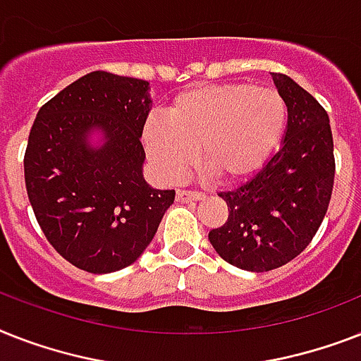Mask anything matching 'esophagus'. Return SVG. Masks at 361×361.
<instances>
[{"label":"esophagus","instance_id":"34e87169","mask_svg":"<svg viewBox=\"0 0 361 361\" xmlns=\"http://www.w3.org/2000/svg\"><path fill=\"white\" fill-rule=\"evenodd\" d=\"M204 195L202 192H196V190H187V189H178L176 190V200L178 202H195L202 200Z\"/></svg>","mask_w":361,"mask_h":361}]
</instances>
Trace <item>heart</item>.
<instances>
[{"label":"heart","mask_w":361,"mask_h":361,"mask_svg":"<svg viewBox=\"0 0 361 361\" xmlns=\"http://www.w3.org/2000/svg\"><path fill=\"white\" fill-rule=\"evenodd\" d=\"M287 128V104L274 89L216 83L183 90L142 131L146 152L169 180L196 159L219 181L231 183L259 171Z\"/></svg>","instance_id":"obj_1"}]
</instances>
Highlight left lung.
Here are the masks:
<instances>
[{
    "mask_svg": "<svg viewBox=\"0 0 361 361\" xmlns=\"http://www.w3.org/2000/svg\"><path fill=\"white\" fill-rule=\"evenodd\" d=\"M287 104L282 148L237 189L219 192L228 219L209 231L216 254L243 271L286 265L312 243L332 198L336 159L324 107L286 74H272Z\"/></svg>",
    "mask_w": 361,
    "mask_h": 361,
    "instance_id": "left-lung-1",
    "label": "left lung"
}]
</instances>
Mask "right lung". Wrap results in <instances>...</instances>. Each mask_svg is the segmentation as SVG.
<instances>
[{
	"instance_id": "right-lung-1",
	"label": "right lung",
	"mask_w": 361,
	"mask_h": 361,
	"mask_svg": "<svg viewBox=\"0 0 361 361\" xmlns=\"http://www.w3.org/2000/svg\"><path fill=\"white\" fill-rule=\"evenodd\" d=\"M148 81L90 72L40 107L23 155L29 202L49 245L81 271L131 265L154 239L174 190L142 178ZM106 131L90 149L88 131Z\"/></svg>"
}]
</instances>
